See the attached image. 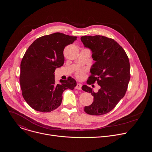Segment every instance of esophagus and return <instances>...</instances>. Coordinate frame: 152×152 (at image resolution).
<instances>
[{"label":"esophagus","instance_id":"obj_1","mask_svg":"<svg viewBox=\"0 0 152 152\" xmlns=\"http://www.w3.org/2000/svg\"><path fill=\"white\" fill-rule=\"evenodd\" d=\"M82 84H77V86H76V89H79V90H81V87H82Z\"/></svg>","mask_w":152,"mask_h":152}]
</instances>
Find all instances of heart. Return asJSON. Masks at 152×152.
<instances>
[{
    "label": "heart",
    "instance_id": "obj_1",
    "mask_svg": "<svg viewBox=\"0 0 152 152\" xmlns=\"http://www.w3.org/2000/svg\"><path fill=\"white\" fill-rule=\"evenodd\" d=\"M86 74V70L83 69H79L75 72L76 77L79 79H82L84 77Z\"/></svg>",
    "mask_w": 152,
    "mask_h": 152
}]
</instances>
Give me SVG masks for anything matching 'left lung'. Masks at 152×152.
<instances>
[{
  "instance_id": "left-lung-1",
  "label": "left lung",
  "mask_w": 152,
  "mask_h": 152,
  "mask_svg": "<svg viewBox=\"0 0 152 152\" xmlns=\"http://www.w3.org/2000/svg\"><path fill=\"white\" fill-rule=\"evenodd\" d=\"M81 40L92 51L95 63L87 80L91 85L95 82L101 87L95 93L84 85L82 89L94 96V101L84 110L91 115H102L109 112L125 96L130 78V63L124 48L113 39L102 36H85Z\"/></svg>"
}]
</instances>
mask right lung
I'll return each mask as SVG.
<instances>
[{"mask_svg":"<svg viewBox=\"0 0 152 152\" xmlns=\"http://www.w3.org/2000/svg\"><path fill=\"white\" fill-rule=\"evenodd\" d=\"M77 37L55 33L37 39L26 51L20 64L22 95L33 109L50 112L61 104L63 92L74 89L77 82L69 77L56 84L54 71L64 64V49Z\"/></svg>","mask_w":152,"mask_h":152,"instance_id":"right-lung-1","label":"right lung"}]
</instances>
